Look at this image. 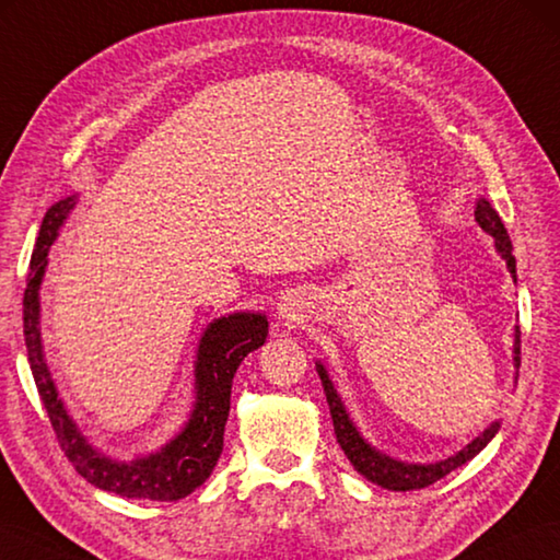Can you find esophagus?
<instances>
[{
  "label": "esophagus",
  "instance_id": "1",
  "mask_svg": "<svg viewBox=\"0 0 560 560\" xmlns=\"http://www.w3.org/2000/svg\"><path fill=\"white\" fill-rule=\"evenodd\" d=\"M303 299L296 296V293H287V296L281 299V303L277 306L279 313V320H283V325H291L303 318Z\"/></svg>",
  "mask_w": 560,
  "mask_h": 560
}]
</instances>
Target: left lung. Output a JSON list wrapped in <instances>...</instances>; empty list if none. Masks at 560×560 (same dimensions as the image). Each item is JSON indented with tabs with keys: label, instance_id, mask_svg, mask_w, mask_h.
Listing matches in <instances>:
<instances>
[{
	"label": "left lung",
	"instance_id": "obj_1",
	"mask_svg": "<svg viewBox=\"0 0 560 560\" xmlns=\"http://www.w3.org/2000/svg\"><path fill=\"white\" fill-rule=\"evenodd\" d=\"M475 220H477V225L487 232V235L494 237V247L502 254V259L506 261V269H510L512 279L516 281V259L512 254V240H510V235H506L504 222L500 220V215H497V210L490 206V200H485V198L477 200ZM520 338H522V332H520V325H516V330H514V368L516 370H520V362H522V358H520L522 340ZM315 370H318V377L323 382V392H325V399H328L332 425H335V439H338L340 448L345 451V455H348V460L354 465V470L368 477L370 482L382 485L384 490L409 492V490H421V487L439 482L441 477L457 470V467L465 465L467 460H472V457L494 439V433L500 431V421H494L487 425V429L477 435L472 443H467L463 451H457L455 455L445 457V460L431 463V465L394 460V457L380 453L374 445H370L362 439V433L358 431V425L352 423L350 413L345 411V404L338 396V392H335V386L328 377V370H325L320 362H315Z\"/></svg>",
	"mask_w": 560,
	"mask_h": 560
}]
</instances>
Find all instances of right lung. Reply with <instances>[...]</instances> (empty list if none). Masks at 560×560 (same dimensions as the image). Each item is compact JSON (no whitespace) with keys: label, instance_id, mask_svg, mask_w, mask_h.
Wrapping results in <instances>:
<instances>
[{"label":"right lung","instance_id":"1","mask_svg":"<svg viewBox=\"0 0 560 560\" xmlns=\"http://www.w3.org/2000/svg\"><path fill=\"white\" fill-rule=\"evenodd\" d=\"M75 208V196L58 200L50 206L40 222L38 240L32 254V271L24 291V340L28 364L36 382L40 401L54 425L60 448L73 463L78 475L100 490L129 497V500L174 502L183 500L196 487L208 480L212 467L218 465L222 453V435L230 416L232 377H235L242 360L267 340L269 323L264 313H230L212 320L202 332L196 354V404L183 431L171 439L164 448L135 457L131 463L115 460L90 443L75 421L70 419L63 401H60L40 342V303L38 289L48 267V249L58 237L68 212Z\"/></svg>","mask_w":560,"mask_h":560}]
</instances>
